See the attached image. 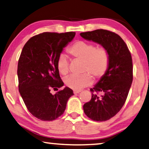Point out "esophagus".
Here are the masks:
<instances>
[{
    "label": "esophagus",
    "instance_id": "34e87169",
    "mask_svg": "<svg viewBox=\"0 0 149 149\" xmlns=\"http://www.w3.org/2000/svg\"><path fill=\"white\" fill-rule=\"evenodd\" d=\"M80 92H81L80 90H74V94H77V93H79Z\"/></svg>",
    "mask_w": 149,
    "mask_h": 149
}]
</instances>
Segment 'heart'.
Masks as SVG:
<instances>
[{
	"label": "heart",
	"instance_id": "heart-1",
	"mask_svg": "<svg viewBox=\"0 0 149 149\" xmlns=\"http://www.w3.org/2000/svg\"><path fill=\"white\" fill-rule=\"evenodd\" d=\"M68 53L75 59L84 63L81 75H70L64 79L67 87L74 90H80L93 84V77L100 79L107 74L110 64V53L107 48L97 47L95 44L84 41L74 42L68 49ZM58 72L63 75L69 72V63L64 55H60L56 62Z\"/></svg>",
	"mask_w": 149,
	"mask_h": 149
}]
</instances>
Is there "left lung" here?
<instances>
[{
  "mask_svg": "<svg viewBox=\"0 0 149 149\" xmlns=\"http://www.w3.org/2000/svg\"><path fill=\"white\" fill-rule=\"evenodd\" d=\"M83 38L108 50L110 64L107 74L90 89L92 97L84 105L85 114L97 122L110 120L120 112L127 99L133 81V62L124 41L114 32L97 29L81 33Z\"/></svg>",
  "mask_w": 149,
  "mask_h": 149,
  "instance_id": "left-lung-1",
  "label": "left lung"
}]
</instances>
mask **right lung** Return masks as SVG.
<instances>
[{"instance_id":"obj_1","label":"right lung","mask_w":149,"mask_h":149,"mask_svg":"<svg viewBox=\"0 0 149 149\" xmlns=\"http://www.w3.org/2000/svg\"><path fill=\"white\" fill-rule=\"evenodd\" d=\"M75 33L45 32L35 35L25 44L17 64L18 89L29 112L42 121H52L63 114L69 98V87L55 95L64 85L56 67L63 48L74 39Z\"/></svg>"}]
</instances>
